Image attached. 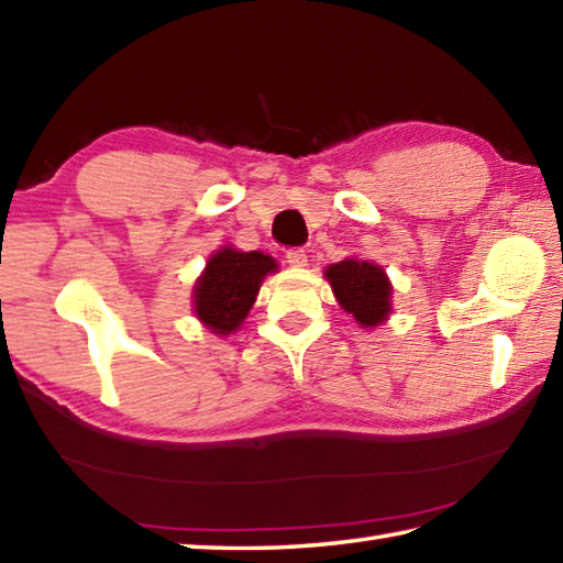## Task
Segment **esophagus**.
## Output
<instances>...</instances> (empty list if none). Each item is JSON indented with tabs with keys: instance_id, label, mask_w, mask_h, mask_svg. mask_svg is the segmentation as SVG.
Masks as SVG:
<instances>
[{
	"instance_id": "1",
	"label": "esophagus",
	"mask_w": 563,
	"mask_h": 563,
	"mask_svg": "<svg viewBox=\"0 0 563 563\" xmlns=\"http://www.w3.org/2000/svg\"><path fill=\"white\" fill-rule=\"evenodd\" d=\"M285 258H288L292 268H305L307 266V254L302 249H290L288 254H285Z\"/></svg>"
}]
</instances>
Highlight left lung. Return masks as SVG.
<instances>
[{
	"mask_svg": "<svg viewBox=\"0 0 563 563\" xmlns=\"http://www.w3.org/2000/svg\"><path fill=\"white\" fill-rule=\"evenodd\" d=\"M339 305L363 329L385 324L391 312V283L377 263L345 258L324 271Z\"/></svg>",
	"mask_w": 563,
	"mask_h": 563,
	"instance_id": "left-lung-1",
	"label": "left lung"
}]
</instances>
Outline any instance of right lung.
I'll use <instances>...</instances> for the list:
<instances>
[{
    "label": "right lung",
    "mask_w": 563,
    "mask_h": 563,
    "mask_svg": "<svg viewBox=\"0 0 563 563\" xmlns=\"http://www.w3.org/2000/svg\"><path fill=\"white\" fill-rule=\"evenodd\" d=\"M278 263L261 251H214L194 288V312L212 333L230 336L254 307L261 283Z\"/></svg>",
    "instance_id": "add662e5"
}]
</instances>
